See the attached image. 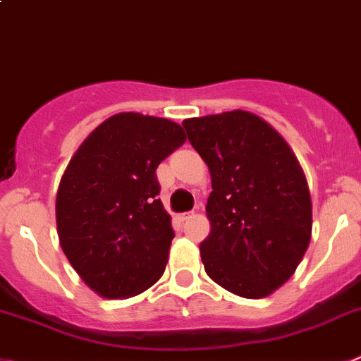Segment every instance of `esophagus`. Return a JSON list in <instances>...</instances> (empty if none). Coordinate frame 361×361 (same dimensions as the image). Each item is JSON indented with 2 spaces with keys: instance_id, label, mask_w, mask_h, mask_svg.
Returning <instances> with one entry per match:
<instances>
[{
  "instance_id": "1",
  "label": "esophagus",
  "mask_w": 361,
  "mask_h": 361,
  "mask_svg": "<svg viewBox=\"0 0 361 361\" xmlns=\"http://www.w3.org/2000/svg\"><path fill=\"white\" fill-rule=\"evenodd\" d=\"M190 218H193V213H183V214H178V220H180V221H186V220H190Z\"/></svg>"
}]
</instances>
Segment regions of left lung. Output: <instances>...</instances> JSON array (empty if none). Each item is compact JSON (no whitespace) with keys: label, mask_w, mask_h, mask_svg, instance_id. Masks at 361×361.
Wrapping results in <instances>:
<instances>
[{"label":"left lung","mask_w":361,"mask_h":361,"mask_svg":"<svg viewBox=\"0 0 361 361\" xmlns=\"http://www.w3.org/2000/svg\"><path fill=\"white\" fill-rule=\"evenodd\" d=\"M183 127L213 188L204 269L234 295L263 299L293 276L312 240L302 168L283 135L249 111L190 118Z\"/></svg>","instance_id":"1"}]
</instances>
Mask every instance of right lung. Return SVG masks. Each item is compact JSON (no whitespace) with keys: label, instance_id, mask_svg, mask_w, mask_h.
Listing matches in <instances>:
<instances>
[{"label":"right lung","instance_id":"1","mask_svg":"<svg viewBox=\"0 0 361 361\" xmlns=\"http://www.w3.org/2000/svg\"><path fill=\"white\" fill-rule=\"evenodd\" d=\"M186 141L175 121L120 112L78 147L57 191V233L71 267L104 299H128L163 276L171 240L155 170Z\"/></svg>","mask_w":361,"mask_h":361}]
</instances>
